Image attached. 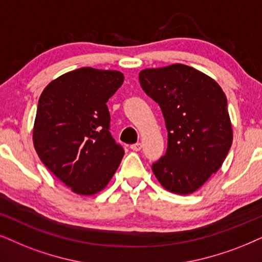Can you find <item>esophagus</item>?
Instances as JSON below:
<instances>
[{
	"instance_id": "1",
	"label": "esophagus",
	"mask_w": 262,
	"mask_h": 262,
	"mask_svg": "<svg viewBox=\"0 0 262 262\" xmlns=\"http://www.w3.org/2000/svg\"><path fill=\"white\" fill-rule=\"evenodd\" d=\"M141 147H142V145L140 144V142H137V144L130 145V148H132V150H133V151H140Z\"/></svg>"
}]
</instances>
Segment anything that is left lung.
<instances>
[{
  "label": "left lung",
  "mask_w": 262,
  "mask_h": 262,
  "mask_svg": "<svg viewBox=\"0 0 262 262\" xmlns=\"http://www.w3.org/2000/svg\"><path fill=\"white\" fill-rule=\"evenodd\" d=\"M141 88L163 112L167 152L152 164L165 190L190 194L223 165L233 140L226 95L216 81L184 64L145 69Z\"/></svg>",
  "instance_id": "8db88e82"
}]
</instances>
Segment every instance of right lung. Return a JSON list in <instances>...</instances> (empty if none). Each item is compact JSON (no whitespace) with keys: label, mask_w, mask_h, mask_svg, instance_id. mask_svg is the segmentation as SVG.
Returning <instances> with one entry per match:
<instances>
[{"label":"right lung","mask_w":262,"mask_h":262,"mask_svg":"<svg viewBox=\"0 0 262 262\" xmlns=\"http://www.w3.org/2000/svg\"><path fill=\"white\" fill-rule=\"evenodd\" d=\"M122 72L81 68L53 79L38 100L32 141L42 163L72 192L104 190L124 150L112 139L106 106Z\"/></svg>","instance_id":"add662e5"}]
</instances>
